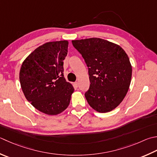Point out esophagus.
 <instances>
[{"instance_id": "obj_1", "label": "esophagus", "mask_w": 157, "mask_h": 157, "mask_svg": "<svg viewBox=\"0 0 157 157\" xmlns=\"http://www.w3.org/2000/svg\"><path fill=\"white\" fill-rule=\"evenodd\" d=\"M74 86H75V88H78V82H75L74 83Z\"/></svg>"}]
</instances>
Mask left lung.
<instances>
[{"mask_svg": "<svg viewBox=\"0 0 157 157\" xmlns=\"http://www.w3.org/2000/svg\"><path fill=\"white\" fill-rule=\"evenodd\" d=\"M72 44L88 67L90 87L85 97L91 107L101 113L115 109L127 94L132 67L121 46L100 38L73 40Z\"/></svg>", "mask_w": 157, "mask_h": 157, "instance_id": "left-lung-1", "label": "left lung"}]
</instances>
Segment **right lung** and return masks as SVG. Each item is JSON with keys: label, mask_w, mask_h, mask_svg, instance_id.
Returning <instances> with one entry per match:
<instances>
[{"label": "right lung", "mask_w": 157, "mask_h": 157, "mask_svg": "<svg viewBox=\"0 0 157 157\" xmlns=\"http://www.w3.org/2000/svg\"><path fill=\"white\" fill-rule=\"evenodd\" d=\"M68 44L67 41L46 43L35 49L21 64L20 82L24 96L46 114L57 115L66 109L74 91L63 75Z\"/></svg>", "instance_id": "add662e5"}]
</instances>
